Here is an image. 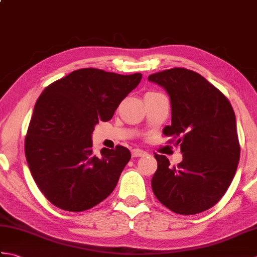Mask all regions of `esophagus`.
I'll use <instances>...</instances> for the list:
<instances>
[{"label": "esophagus", "instance_id": "esophagus-1", "mask_svg": "<svg viewBox=\"0 0 257 257\" xmlns=\"http://www.w3.org/2000/svg\"><path fill=\"white\" fill-rule=\"evenodd\" d=\"M132 154H133V157L136 158V157H143L147 154V152L144 151V150H141V149H134L132 151Z\"/></svg>", "mask_w": 257, "mask_h": 257}]
</instances>
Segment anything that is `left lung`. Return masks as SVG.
<instances>
[{
    "label": "left lung",
    "mask_w": 257,
    "mask_h": 257,
    "mask_svg": "<svg viewBox=\"0 0 257 257\" xmlns=\"http://www.w3.org/2000/svg\"><path fill=\"white\" fill-rule=\"evenodd\" d=\"M170 96L171 125L163 135L180 145L183 160L170 166L155 154L151 180L156 198L169 210L193 215L209 210L225 194L235 176L239 143L235 113L222 91L198 73L171 68L150 75Z\"/></svg>",
    "instance_id": "obj_1"
}]
</instances>
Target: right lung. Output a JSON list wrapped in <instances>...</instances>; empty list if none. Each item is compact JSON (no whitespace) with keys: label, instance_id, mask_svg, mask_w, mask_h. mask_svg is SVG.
<instances>
[{"label":"right lung","instance_id":"obj_1","mask_svg":"<svg viewBox=\"0 0 257 257\" xmlns=\"http://www.w3.org/2000/svg\"><path fill=\"white\" fill-rule=\"evenodd\" d=\"M143 75L74 70L43 90L25 137V157L38 189L69 212L89 210L116 188L132 155L122 146L92 151L91 134L108 121Z\"/></svg>","mask_w":257,"mask_h":257}]
</instances>
